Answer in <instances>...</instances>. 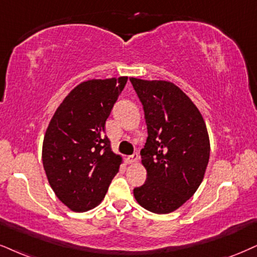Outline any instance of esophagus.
<instances>
[{"label": "esophagus", "instance_id": "esophagus-1", "mask_svg": "<svg viewBox=\"0 0 257 257\" xmlns=\"http://www.w3.org/2000/svg\"><path fill=\"white\" fill-rule=\"evenodd\" d=\"M137 158H138V154L135 153V154L130 155V156L126 157L125 158V162L127 163V164H132V163H135L136 161H137Z\"/></svg>", "mask_w": 257, "mask_h": 257}]
</instances>
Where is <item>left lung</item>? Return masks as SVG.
Wrapping results in <instances>:
<instances>
[{"label": "left lung", "mask_w": 257, "mask_h": 257, "mask_svg": "<svg viewBox=\"0 0 257 257\" xmlns=\"http://www.w3.org/2000/svg\"><path fill=\"white\" fill-rule=\"evenodd\" d=\"M144 109L148 139L142 149L147 181L134 195L145 210L175 211L194 194L210 158V139L200 112L177 85L130 78Z\"/></svg>", "instance_id": "8db88e82"}]
</instances>
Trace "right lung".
Returning a JSON list of instances; mask_svg holds the SVG:
<instances>
[{
	"label": "right lung",
	"instance_id": "1",
	"mask_svg": "<svg viewBox=\"0 0 257 257\" xmlns=\"http://www.w3.org/2000/svg\"><path fill=\"white\" fill-rule=\"evenodd\" d=\"M127 77L82 82L53 114L43 143L50 186L63 204L85 212L102 201L121 157L110 149L104 123Z\"/></svg>",
	"mask_w": 257,
	"mask_h": 257
}]
</instances>
